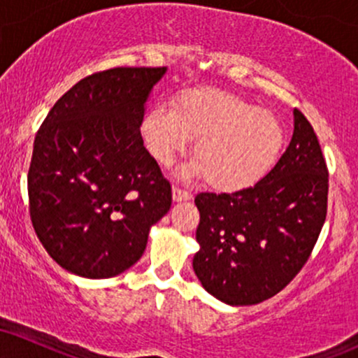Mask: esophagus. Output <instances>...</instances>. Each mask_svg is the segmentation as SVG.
<instances>
[{
    "label": "esophagus",
    "instance_id": "34e87169",
    "mask_svg": "<svg viewBox=\"0 0 358 358\" xmlns=\"http://www.w3.org/2000/svg\"><path fill=\"white\" fill-rule=\"evenodd\" d=\"M192 193L188 190H183L180 187H173V200L175 202H185V200H190Z\"/></svg>",
    "mask_w": 358,
    "mask_h": 358
}]
</instances>
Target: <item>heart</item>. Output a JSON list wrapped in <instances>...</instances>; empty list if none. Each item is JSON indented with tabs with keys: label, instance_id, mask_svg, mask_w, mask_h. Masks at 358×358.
<instances>
[{
	"label": "heart",
	"instance_id": "obj_1",
	"mask_svg": "<svg viewBox=\"0 0 358 358\" xmlns=\"http://www.w3.org/2000/svg\"><path fill=\"white\" fill-rule=\"evenodd\" d=\"M141 134L163 166L182 155L190 139L192 170L219 190H241L262 178L281 153L285 129L266 109L220 89H192L171 101V109L148 110Z\"/></svg>",
	"mask_w": 358,
	"mask_h": 358
}]
</instances>
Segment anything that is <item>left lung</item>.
Returning a JSON list of instances; mask_svg holds the SVG:
<instances>
[{"mask_svg":"<svg viewBox=\"0 0 358 358\" xmlns=\"http://www.w3.org/2000/svg\"><path fill=\"white\" fill-rule=\"evenodd\" d=\"M193 271L212 296L256 305L293 281L327 219L328 168L313 126L294 109V131L276 166L254 187L203 192Z\"/></svg>","mask_w":358,"mask_h":358,"instance_id":"1","label":"left lung"}]
</instances>
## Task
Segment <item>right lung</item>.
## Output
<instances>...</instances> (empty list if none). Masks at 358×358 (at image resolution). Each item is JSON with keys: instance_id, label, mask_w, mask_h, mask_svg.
I'll list each match as a JSON object with an SVG mask.
<instances>
[{"instance_id": "add662e5", "label": "right lung", "mask_w": 358, "mask_h": 358, "mask_svg": "<svg viewBox=\"0 0 358 358\" xmlns=\"http://www.w3.org/2000/svg\"><path fill=\"white\" fill-rule=\"evenodd\" d=\"M166 67H114L77 82L40 126L28 208L40 242L79 276L134 264L150 227L171 207V185L143 145L145 102Z\"/></svg>"}]
</instances>
